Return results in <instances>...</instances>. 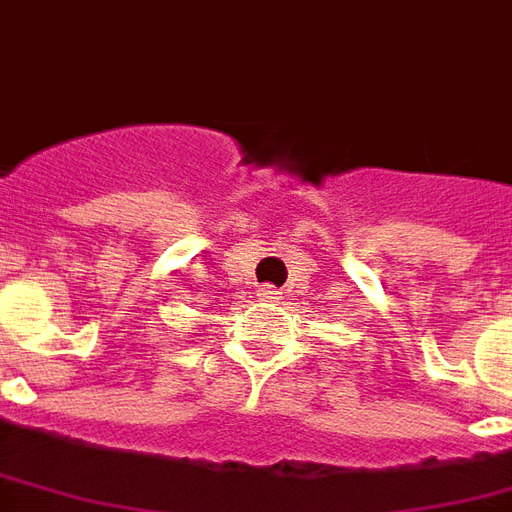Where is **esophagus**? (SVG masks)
Returning <instances> with one entry per match:
<instances>
[{"mask_svg":"<svg viewBox=\"0 0 512 512\" xmlns=\"http://www.w3.org/2000/svg\"><path fill=\"white\" fill-rule=\"evenodd\" d=\"M257 298L265 300V303H276V300H282V292L271 287V284H263L260 290H257Z\"/></svg>","mask_w":512,"mask_h":512,"instance_id":"1","label":"esophagus"}]
</instances>
